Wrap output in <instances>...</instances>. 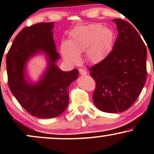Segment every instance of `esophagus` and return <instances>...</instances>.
<instances>
[{"label": "esophagus", "mask_w": 154, "mask_h": 154, "mask_svg": "<svg viewBox=\"0 0 154 154\" xmlns=\"http://www.w3.org/2000/svg\"><path fill=\"white\" fill-rule=\"evenodd\" d=\"M79 74H80V75H87V72H86L85 69H79Z\"/></svg>", "instance_id": "obj_1"}]
</instances>
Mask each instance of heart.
I'll use <instances>...</instances> for the list:
<instances>
[{
  "label": "heart",
  "mask_w": 154,
  "mask_h": 154,
  "mask_svg": "<svg viewBox=\"0 0 154 154\" xmlns=\"http://www.w3.org/2000/svg\"><path fill=\"white\" fill-rule=\"evenodd\" d=\"M114 33L101 24H93L75 28L70 33L69 41H63L61 53L67 62L75 63L79 54H85L88 62L99 63L106 57L112 46Z\"/></svg>",
  "instance_id": "1"
}]
</instances>
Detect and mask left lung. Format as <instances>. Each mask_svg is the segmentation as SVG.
Returning <instances> with one entry per match:
<instances>
[{
    "label": "left lung",
    "mask_w": 154,
    "mask_h": 154,
    "mask_svg": "<svg viewBox=\"0 0 154 154\" xmlns=\"http://www.w3.org/2000/svg\"><path fill=\"white\" fill-rule=\"evenodd\" d=\"M113 21L119 32L113 50L89 71L95 82V105L103 112L119 113L131 106L142 91L147 50L132 24L120 19Z\"/></svg>",
    "instance_id": "8db88e82"
}]
</instances>
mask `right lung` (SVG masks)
<instances>
[{"instance_id":"obj_1","label":"right lung","mask_w":154,"mask_h":154,"mask_svg":"<svg viewBox=\"0 0 154 154\" xmlns=\"http://www.w3.org/2000/svg\"><path fill=\"white\" fill-rule=\"evenodd\" d=\"M54 22H43L24 28L17 35L6 56L8 85L11 92L31 115L43 119L59 116L69 103V87L78 77L77 69L61 71L55 65L59 54L56 51L52 29ZM47 54L49 64L38 84L26 81L24 66L38 51Z\"/></svg>"}]
</instances>
